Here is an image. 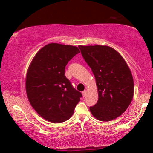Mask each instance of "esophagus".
<instances>
[{
  "instance_id": "esophagus-1",
  "label": "esophagus",
  "mask_w": 153,
  "mask_h": 153,
  "mask_svg": "<svg viewBox=\"0 0 153 153\" xmlns=\"http://www.w3.org/2000/svg\"><path fill=\"white\" fill-rule=\"evenodd\" d=\"M86 94H87V91H84L82 92L83 97H85V96H86Z\"/></svg>"
}]
</instances>
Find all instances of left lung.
Segmentation results:
<instances>
[{"label": "left lung", "instance_id": "8db88e82", "mask_svg": "<svg viewBox=\"0 0 153 153\" xmlns=\"http://www.w3.org/2000/svg\"><path fill=\"white\" fill-rule=\"evenodd\" d=\"M96 80L98 101L90 107L93 116L110 121L124 113L132 100L134 81L128 65L118 51L108 46L79 47Z\"/></svg>", "mask_w": 153, "mask_h": 153}]
</instances>
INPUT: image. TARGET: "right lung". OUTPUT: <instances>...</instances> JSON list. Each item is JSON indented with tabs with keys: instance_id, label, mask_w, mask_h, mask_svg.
<instances>
[{
	"instance_id": "obj_1",
	"label": "right lung",
	"mask_w": 153,
	"mask_h": 153,
	"mask_svg": "<svg viewBox=\"0 0 153 153\" xmlns=\"http://www.w3.org/2000/svg\"><path fill=\"white\" fill-rule=\"evenodd\" d=\"M79 53L74 46L48 44L36 53L28 69L26 90L29 102L49 122L70 119L82 97L65 75L68 62Z\"/></svg>"
}]
</instances>
